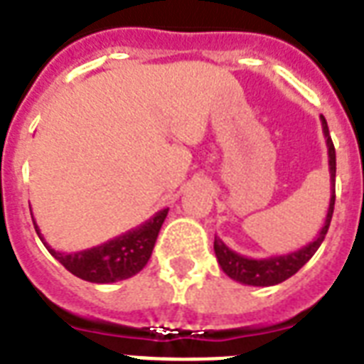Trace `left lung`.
I'll list each match as a JSON object with an SVG mask.
<instances>
[{
	"instance_id": "8db88e82",
	"label": "left lung",
	"mask_w": 364,
	"mask_h": 364,
	"mask_svg": "<svg viewBox=\"0 0 364 364\" xmlns=\"http://www.w3.org/2000/svg\"><path fill=\"white\" fill-rule=\"evenodd\" d=\"M321 125H323V134H325L326 148H328V171H331V203H328V210H326L325 224L317 233V237L308 243L302 249L294 250V252H287V255L269 256V258H247V256L239 255L235 250L228 247L220 237H214V255L218 258L222 272L226 273L228 277L243 284L250 287H272L279 284L292 277L294 273L308 264V260L317 252L321 243L325 241V235L331 226L332 213H334V180H336V151H334V144L328 134V125L326 119L321 115Z\"/></svg>"
}]
</instances>
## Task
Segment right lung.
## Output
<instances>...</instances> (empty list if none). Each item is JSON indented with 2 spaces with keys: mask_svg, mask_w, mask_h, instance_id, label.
Masks as SVG:
<instances>
[{
  "mask_svg": "<svg viewBox=\"0 0 364 364\" xmlns=\"http://www.w3.org/2000/svg\"><path fill=\"white\" fill-rule=\"evenodd\" d=\"M30 213H32V208H30ZM167 213L168 208H161L159 213L151 216L150 220H146L140 226L132 228L129 232L121 233L98 247L72 252V255L50 249L39 232L36 220H33V228L47 250L66 267L68 272L74 273L75 277L83 279V281H89V283L104 284L132 277L148 264L159 230L167 218Z\"/></svg>",
  "mask_w": 364,
  "mask_h": 364,
  "instance_id": "add662e5",
  "label": "right lung"
}]
</instances>
